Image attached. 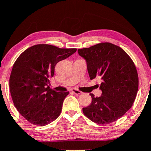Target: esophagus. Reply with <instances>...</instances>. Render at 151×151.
Returning <instances> with one entry per match:
<instances>
[{
  "instance_id": "esophagus-1",
  "label": "esophagus",
  "mask_w": 151,
  "mask_h": 151,
  "mask_svg": "<svg viewBox=\"0 0 151 151\" xmlns=\"http://www.w3.org/2000/svg\"><path fill=\"white\" fill-rule=\"evenodd\" d=\"M71 91H72L74 94H77V95H80V94H82V92H80V90H78L77 89H75V88L71 89Z\"/></svg>"
}]
</instances>
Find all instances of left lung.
<instances>
[{
	"label": "left lung",
	"instance_id": "obj_1",
	"mask_svg": "<svg viewBox=\"0 0 151 151\" xmlns=\"http://www.w3.org/2000/svg\"><path fill=\"white\" fill-rule=\"evenodd\" d=\"M87 62L90 80L99 78L102 95L92 97L89 106L82 109L85 116L96 124L106 125L117 121L132 107L138 89V76L133 61L121 47L101 42L79 48Z\"/></svg>",
	"mask_w": 151,
	"mask_h": 151
}]
</instances>
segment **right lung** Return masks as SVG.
Returning <instances> with one entry per match:
<instances>
[{
    "label": "right lung",
    "mask_w": 151,
    "mask_h": 151,
    "mask_svg": "<svg viewBox=\"0 0 151 151\" xmlns=\"http://www.w3.org/2000/svg\"><path fill=\"white\" fill-rule=\"evenodd\" d=\"M76 50L40 44L27 48L14 63L9 79L13 104L20 114L34 126H46L61 114L69 92H56L48 84L57 63Z\"/></svg>",
    "instance_id": "obj_1"
}]
</instances>
